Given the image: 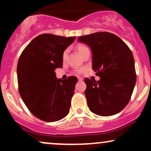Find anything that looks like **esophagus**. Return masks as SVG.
<instances>
[{"label":"esophagus","mask_w":151,"mask_h":151,"mask_svg":"<svg viewBox=\"0 0 151 151\" xmlns=\"http://www.w3.org/2000/svg\"><path fill=\"white\" fill-rule=\"evenodd\" d=\"M78 81H83V78L78 77Z\"/></svg>","instance_id":"obj_1"}]
</instances>
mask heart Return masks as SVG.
Here are the masks:
<instances>
[{"label": "heart", "mask_w": 151, "mask_h": 151, "mask_svg": "<svg viewBox=\"0 0 151 151\" xmlns=\"http://www.w3.org/2000/svg\"><path fill=\"white\" fill-rule=\"evenodd\" d=\"M75 49L77 50V51L79 52V55H81V57H84V55H85L86 52H89V49L86 45L82 44V43H79L77 45L75 46ZM67 55H68V50H65V51L63 52V54H62V59L63 60H65L67 58ZM86 70L85 67H83V68H79V69H76L73 71V73L75 74H79L83 73L84 71Z\"/></svg>", "instance_id": "1"}]
</instances>
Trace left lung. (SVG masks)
I'll use <instances>...</instances> for the list:
<instances>
[{"mask_svg": "<svg viewBox=\"0 0 151 151\" xmlns=\"http://www.w3.org/2000/svg\"><path fill=\"white\" fill-rule=\"evenodd\" d=\"M78 40L90 47L92 69L100 77L98 81L84 79L89 110L101 116L118 114L129 102L136 84L132 52L120 37L108 32L81 36Z\"/></svg>", "mask_w": 151, "mask_h": 151, "instance_id": "8db88e82", "label": "left lung"}]
</instances>
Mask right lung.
I'll return each mask as SVG.
<instances>
[{"label":"right lung","instance_id":"add662e5","mask_svg":"<svg viewBox=\"0 0 151 151\" xmlns=\"http://www.w3.org/2000/svg\"><path fill=\"white\" fill-rule=\"evenodd\" d=\"M75 38L40 35L19 58V93L29 111L40 120H61L70 112L77 78L72 76L65 80L58 79L55 70L62 67L63 52Z\"/></svg>","mask_w":151,"mask_h":151}]
</instances>
